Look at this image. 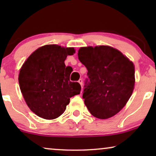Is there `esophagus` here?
<instances>
[{
    "label": "esophagus",
    "mask_w": 156,
    "mask_h": 156,
    "mask_svg": "<svg viewBox=\"0 0 156 156\" xmlns=\"http://www.w3.org/2000/svg\"><path fill=\"white\" fill-rule=\"evenodd\" d=\"M78 82L80 83V84H81V86L82 87V82H83V81H82V79H80V80H79V81H78Z\"/></svg>",
    "instance_id": "esophagus-1"
}]
</instances>
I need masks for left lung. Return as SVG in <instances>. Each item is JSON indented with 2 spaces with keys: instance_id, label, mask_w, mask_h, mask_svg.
<instances>
[{
  "instance_id": "8db88e82",
  "label": "left lung",
  "mask_w": 156,
  "mask_h": 156,
  "mask_svg": "<svg viewBox=\"0 0 156 156\" xmlns=\"http://www.w3.org/2000/svg\"><path fill=\"white\" fill-rule=\"evenodd\" d=\"M78 58L88 70L82 97L89 112L100 119L114 116L133 93V63L120 51L105 45L81 48Z\"/></svg>"
}]
</instances>
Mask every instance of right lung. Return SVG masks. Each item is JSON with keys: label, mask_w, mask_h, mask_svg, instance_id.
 Returning a JSON list of instances; mask_svg holds the SVG:
<instances>
[{"label": "right lung", "mask_w": 156, "mask_h": 156, "mask_svg": "<svg viewBox=\"0 0 156 156\" xmlns=\"http://www.w3.org/2000/svg\"><path fill=\"white\" fill-rule=\"evenodd\" d=\"M74 53V48L47 44L32 53L23 65L18 76L20 89L37 116L49 120L57 118L70 98L80 94V84L71 82L65 70V60Z\"/></svg>", "instance_id": "obj_1"}]
</instances>
